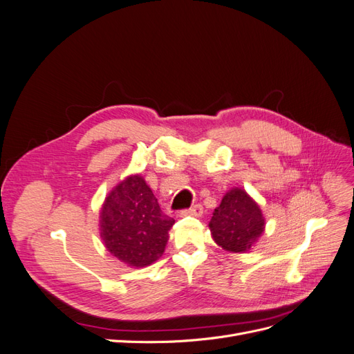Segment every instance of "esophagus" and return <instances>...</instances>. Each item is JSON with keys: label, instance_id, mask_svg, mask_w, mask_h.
I'll return each instance as SVG.
<instances>
[{"label": "esophagus", "instance_id": "1", "mask_svg": "<svg viewBox=\"0 0 354 354\" xmlns=\"http://www.w3.org/2000/svg\"><path fill=\"white\" fill-rule=\"evenodd\" d=\"M203 214V208L201 207V205H195V207H192V208H189V209H186V211H181L180 212V216L183 217V216H192V217H201Z\"/></svg>", "mask_w": 354, "mask_h": 354}]
</instances>
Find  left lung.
<instances>
[{
  "instance_id": "obj_1",
  "label": "left lung",
  "mask_w": 354,
  "mask_h": 354,
  "mask_svg": "<svg viewBox=\"0 0 354 354\" xmlns=\"http://www.w3.org/2000/svg\"><path fill=\"white\" fill-rule=\"evenodd\" d=\"M211 236L227 252L243 254L259 242L266 229V218L259 203L245 189L233 187L223 196L209 221Z\"/></svg>"
}]
</instances>
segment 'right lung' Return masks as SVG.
Instances as JSON below:
<instances>
[{"instance_id": "right-lung-1", "label": "right lung", "mask_w": 354, "mask_h": 354, "mask_svg": "<svg viewBox=\"0 0 354 354\" xmlns=\"http://www.w3.org/2000/svg\"><path fill=\"white\" fill-rule=\"evenodd\" d=\"M174 223L160 211L146 180L131 174L104 198L99 230L106 250L118 260L130 267H146L164 254Z\"/></svg>"}]
</instances>
